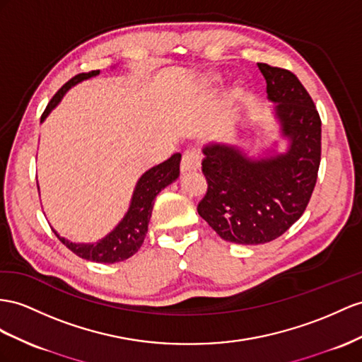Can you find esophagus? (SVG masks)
<instances>
[{"label":"esophagus","instance_id":"34e87169","mask_svg":"<svg viewBox=\"0 0 362 362\" xmlns=\"http://www.w3.org/2000/svg\"><path fill=\"white\" fill-rule=\"evenodd\" d=\"M200 168V154L197 150H194V148H189L183 153L182 156V163H180V171L185 173H189V171H196Z\"/></svg>","mask_w":362,"mask_h":362}]
</instances>
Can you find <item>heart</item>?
<instances>
[{
  "mask_svg": "<svg viewBox=\"0 0 362 362\" xmlns=\"http://www.w3.org/2000/svg\"><path fill=\"white\" fill-rule=\"evenodd\" d=\"M208 81H209V82H217V81H220V79H218L217 75H211V76L208 78ZM237 93H238V91H237Z\"/></svg>",
  "mask_w": 362,
  "mask_h": 362,
  "instance_id": "1",
  "label": "heart"
}]
</instances>
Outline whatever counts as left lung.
I'll use <instances>...</instances> for the list:
<instances>
[{"label": "left lung", "mask_w": 362, "mask_h": 362, "mask_svg": "<svg viewBox=\"0 0 362 362\" xmlns=\"http://www.w3.org/2000/svg\"><path fill=\"white\" fill-rule=\"evenodd\" d=\"M257 66L289 150L251 159L238 146L209 144L202 160L208 189L199 216L221 238L238 245L269 243L303 216L321 160V119L308 90L289 70Z\"/></svg>", "instance_id": "8db88e82"}]
</instances>
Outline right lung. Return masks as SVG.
Listing matches in <instances>:
<instances>
[{
    "label": "right lung",
    "mask_w": 362,
    "mask_h": 362,
    "mask_svg": "<svg viewBox=\"0 0 362 362\" xmlns=\"http://www.w3.org/2000/svg\"><path fill=\"white\" fill-rule=\"evenodd\" d=\"M96 75H99V70L79 73V75L73 76L69 82H66V84L57 91V95L52 98L49 105L45 107L41 116V122L49 116L50 111L59 104V100L66 95L69 88L76 86L81 81L93 78ZM180 159V153H175L168 160L153 166L151 170H148L145 174H142V177L139 179L134 188L132 203H129V208L125 217L107 237L99 240V242L91 245L71 243L64 237H59L57 230H53V233L57 234L62 245H66L73 254L84 258V260L108 264L127 260V258L134 255L144 243L145 235L148 233V223H150L151 218L156 196L165 187H168L170 183H173L179 177Z\"/></svg>",
    "instance_id": "right-lung-1"
}]
</instances>
